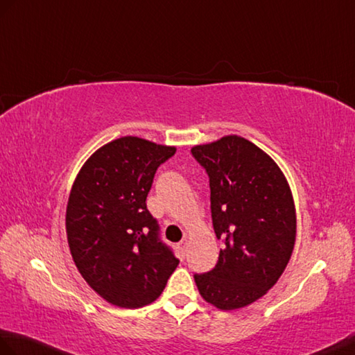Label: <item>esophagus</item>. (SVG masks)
Returning <instances> with one entry per match:
<instances>
[{"label": "esophagus", "mask_w": 355, "mask_h": 355, "mask_svg": "<svg viewBox=\"0 0 355 355\" xmlns=\"http://www.w3.org/2000/svg\"><path fill=\"white\" fill-rule=\"evenodd\" d=\"M187 245H189V241H187V239H183V241H181V242H180V245H178V246H180V250H181V252H183V254H184V252H186V250H187Z\"/></svg>", "instance_id": "1"}]
</instances>
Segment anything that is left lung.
I'll list each match as a JSON object with an SVG mask.
<instances>
[{
	"mask_svg": "<svg viewBox=\"0 0 355 355\" xmlns=\"http://www.w3.org/2000/svg\"><path fill=\"white\" fill-rule=\"evenodd\" d=\"M192 155L210 180L216 266L195 274L202 298L236 310L261 298L282 277L295 246L296 213L289 183L269 155L241 136L196 145Z\"/></svg>",
	"mask_w": 355,
	"mask_h": 355,
	"instance_id": "8db88e82",
	"label": "left lung"
}]
</instances>
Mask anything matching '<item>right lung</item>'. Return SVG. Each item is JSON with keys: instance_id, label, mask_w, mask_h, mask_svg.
<instances>
[{"instance_id": "obj_1", "label": "right lung", "mask_w": 355, "mask_h": 355, "mask_svg": "<svg viewBox=\"0 0 355 355\" xmlns=\"http://www.w3.org/2000/svg\"><path fill=\"white\" fill-rule=\"evenodd\" d=\"M175 146L125 136L80 169L66 207V234L81 277L107 302L140 309L155 301L178 266L146 209L155 171Z\"/></svg>"}]
</instances>
